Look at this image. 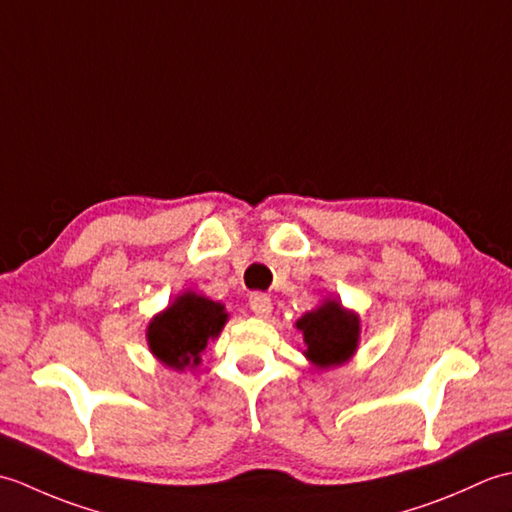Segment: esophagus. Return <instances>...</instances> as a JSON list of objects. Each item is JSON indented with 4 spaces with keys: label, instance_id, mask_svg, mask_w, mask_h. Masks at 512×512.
I'll use <instances>...</instances> for the list:
<instances>
[{
    "label": "esophagus",
    "instance_id": "34e87169",
    "mask_svg": "<svg viewBox=\"0 0 512 512\" xmlns=\"http://www.w3.org/2000/svg\"><path fill=\"white\" fill-rule=\"evenodd\" d=\"M248 306L257 317H268L270 310H273V301H270V297L264 295V292H253L248 299Z\"/></svg>",
    "mask_w": 512,
    "mask_h": 512
}]
</instances>
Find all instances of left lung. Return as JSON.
<instances>
[{"label": "left lung", "instance_id": "8db88e82", "mask_svg": "<svg viewBox=\"0 0 512 512\" xmlns=\"http://www.w3.org/2000/svg\"><path fill=\"white\" fill-rule=\"evenodd\" d=\"M308 350L306 356L317 367H334L345 363L356 350L358 319L339 301H325L297 321Z\"/></svg>", "mask_w": 512, "mask_h": 512}]
</instances>
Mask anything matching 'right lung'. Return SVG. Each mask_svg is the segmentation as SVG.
Listing matches in <instances>:
<instances>
[{"label": "right lung", "mask_w": 512, "mask_h": 512, "mask_svg": "<svg viewBox=\"0 0 512 512\" xmlns=\"http://www.w3.org/2000/svg\"><path fill=\"white\" fill-rule=\"evenodd\" d=\"M226 317L220 303L187 292L149 323V350L173 369L198 365L206 341L220 334Z\"/></svg>", "instance_id": "obj_1"}]
</instances>
